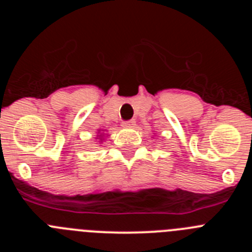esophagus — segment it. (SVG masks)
<instances>
[{"instance_id": "34e87169", "label": "esophagus", "mask_w": 252, "mask_h": 252, "mask_svg": "<svg viewBox=\"0 0 252 252\" xmlns=\"http://www.w3.org/2000/svg\"><path fill=\"white\" fill-rule=\"evenodd\" d=\"M133 126H135V121H133V120H131V121L122 122V127H125V128H130V127H133Z\"/></svg>"}]
</instances>
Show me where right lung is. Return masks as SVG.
I'll return each mask as SVG.
<instances>
[{"mask_svg":"<svg viewBox=\"0 0 252 252\" xmlns=\"http://www.w3.org/2000/svg\"><path fill=\"white\" fill-rule=\"evenodd\" d=\"M97 133H98V135H97V137H98V140L99 141H103L104 140V130H97Z\"/></svg>","mask_w":252,"mask_h":252,"instance_id":"add662e5","label":"right lung"}]
</instances>
